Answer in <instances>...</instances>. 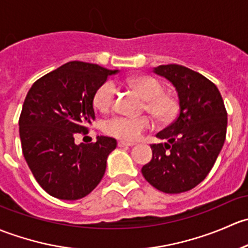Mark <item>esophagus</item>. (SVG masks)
<instances>
[{"mask_svg": "<svg viewBox=\"0 0 248 248\" xmlns=\"http://www.w3.org/2000/svg\"><path fill=\"white\" fill-rule=\"evenodd\" d=\"M134 143H130V142H125V141H119L118 142V147L124 148V147H132Z\"/></svg>", "mask_w": 248, "mask_h": 248, "instance_id": "obj_1", "label": "esophagus"}]
</instances>
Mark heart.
Listing matches in <instances>:
<instances>
[{"label": "heart", "mask_w": 248, "mask_h": 248, "mask_svg": "<svg viewBox=\"0 0 248 248\" xmlns=\"http://www.w3.org/2000/svg\"><path fill=\"white\" fill-rule=\"evenodd\" d=\"M131 87L144 100L143 109L149 112L160 122H170L177 116L179 105L173 94L163 92V85L157 78L149 75L134 76L127 80ZM116 98V88L113 83L107 81L99 87L93 96V104L100 111H107ZM153 125L152 119L147 116L139 118H129L114 116L104 123V131L109 136L124 140L127 142L137 141L144 131Z\"/></svg>", "instance_id": "heart-1"}]
</instances>
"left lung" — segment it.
<instances>
[{"instance_id": "1", "label": "left lung", "mask_w": 248, "mask_h": 248, "mask_svg": "<svg viewBox=\"0 0 248 248\" xmlns=\"http://www.w3.org/2000/svg\"><path fill=\"white\" fill-rule=\"evenodd\" d=\"M154 73L172 82L179 116L152 144L153 157L142 167L145 180L165 193H181L205 179L223 147L227 111L217 87L202 74L179 64L159 65Z\"/></svg>"}]
</instances>
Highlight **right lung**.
Listing matches in <instances>:
<instances>
[{
    "mask_svg": "<svg viewBox=\"0 0 248 248\" xmlns=\"http://www.w3.org/2000/svg\"><path fill=\"white\" fill-rule=\"evenodd\" d=\"M92 63L73 61L33 83L22 105L19 132L22 153L35 180L50 196L75 201L98 186L107 156L116 149L112 137L76 144L95 118L93 96L112 74Z\"/></svg>",
    "mask_w": 248,
    "mask_h": 248,
    "instance_id": "1",
    "label": "right lung"
}]
</instances>
